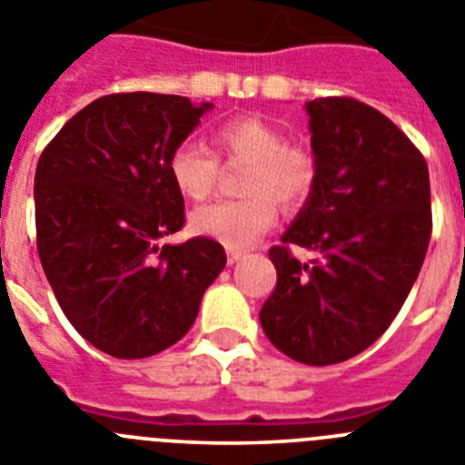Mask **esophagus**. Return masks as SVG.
<instances>
[{"instance_id": "34e87169", "label": "esophagus", "mask_w": 465, "mask_h": 465, "mask_svg": "<svg viewBox=\"0 0 465 465\" xmlns=\"http://www.w3.org/2000/svg\"><path fill=\"white\" fill-rule=\"evenodd\" d=\"M242 257H245V254H242L241 250H229V252H227V262H229V266H233V263H238V262H241Z\"/></svg>"}]
</instances>
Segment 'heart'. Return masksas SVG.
<instances>
[{"mask_svg": "<svg viewBox=\"0 0 465 465\" xmlns=\"http://www.w3.org/2000/svg\"><path fill=\"white\" fill-rule=\"evenodd\" d=\"M213 139L229 160L248 162L241 183L242 194L248 196L196 208L190 215V229L227 248H245L275 224V202L294 208L308 196L315 181V162L303 148L287 145L284 134L257 115L224 120ZM169 178L178 194L203 202L215 187V154L196 141H183L169 154Z\"/></svg>", "mask_w": 465, "mask_h": 465, "instance_id": "obj_1", "label": "heart"}]
</instances>
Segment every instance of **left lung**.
<instances>
[{
  "label": "left lung",
  "instance_id": "8db88e82",
  "mask_svg": "<svg viewBox=\"0 0 465 465\" xmlns=\"http://www.w3.org/2000/svg\"><path fill=\"white\" fill-rule=\"evenodd\" d=\"M315 181L282 245L278 284L259 312L263 333L308 366L373 345L408 299L430 238L429 169L375 108L347 97L305 102ZM317 252L299 262L289 245Z\"/></svg>",
  "mask_w": 465,
  "mask_h": 465
}]
</instances>
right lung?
I'll use <instances>...</instances> for the list:
<instances>
[{"label": "right lung", "instance_id": "1", "mask_svg": "<svg viewBox=\"0 0 465 465\" xmlns=\"http://www.w3.org/2000/svg\"><path fill=\"white\" fill-rule=\"evenodd\" d=\"M211 108L178 94H108L78 111L36 166L45 278L74 329L115 359L181 341L227 263L206 236L160 248L185 224L169 154Z\"/></svg>", "mask_w": 465, "mask_h": 465}]
</instances>
